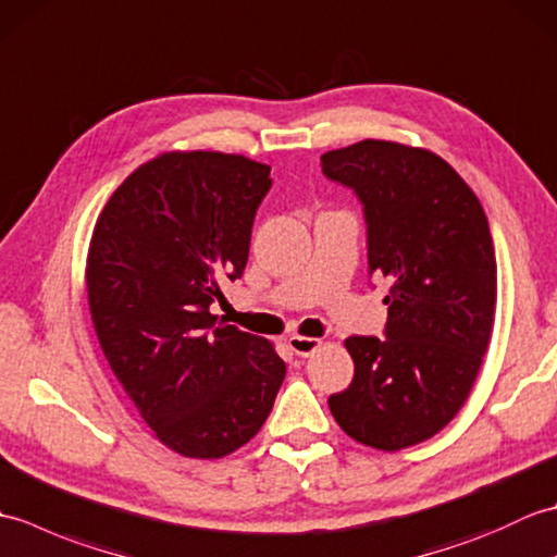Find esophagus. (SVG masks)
I'll list each match as a JSON object with an SVG mask.
<instances>
[{
    "label": "esophagus",
    "instance_id": "34e87169",
    "mask_svg": "<svg viewBox=\"0 0 557 557\" xmlns=\"http://www.w3.org/2000/svg\"><path fill=\"white\" fill-rule=\"evenodd\" d=\"M287 345H289V349L297 354V357H311V354L321 347V339H313V337H301V335H292L289 339H287Z\"/></svg>",
    "mask_w": 557,
    "mask_h": 557
}]
</instances>
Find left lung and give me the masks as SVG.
<instances>
[{"instance_id":"left-lung-1","label":"left lung","mask_w":557,"mask_h":557,"mask_svg":"<svg viewBox=\"0 0 557 557\" xmlns=\"http://www.w3.org/2000/svg\"><path fill=\"white\" fill-rule=\"evenodd\" d=\"M363 206L369 272L389 289L385 339L347 337L354 381L330 395L339 429L385 453L455 419L488 349L495 248L476 194L435 152L359 140L321 158Z\"/></svg>"}]
</instances>
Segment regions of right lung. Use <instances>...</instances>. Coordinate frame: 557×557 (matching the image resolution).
<instances>
[{
  "label": "right lung",
  "mask_w": 557,
  "mask_h": 557,
  "mask_svg": "<svg viewBox=\"0 0 557 557\" xmlns=\"http://www.w3.org/2000/svg\"><path fill=\"white\" fill-rule=\"evenodd\" d=\"M270 168L227 152H164L102 208L86 265L92 325L116 381L162 445L218 459L265 423L287 366L268 339L218 323L239 280Z\"/></svg>",
  "instance_id": "right-lung-1"
}]
</instances>
